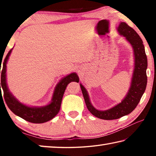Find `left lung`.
I'll use <instances>...</instances> for the list:
<instances>
[{"mask_svg": "<svg viewBox=\"0 0 156 156\" xmlns=\"http://www.w3.org/2000/svg\"><path fill=\"white\" fill-rule=\"evenodd\" d=\"M117 30L120 35L125 37L126 41L130 43L133 51L134 69L130 87L126 96L121 102L111 109L100 111L92 105L87 91L83 84L80 83L82 93L88 110L96 117L107 120L118 119L133 112L144 93L147 83V58L142 39L136 31L129 27L126 23H120Z\"/></svg>", "mask_w": 156, "mask_h": 156, "instance_id": "left-lung-1", "label": "left lung"}]
</instances>
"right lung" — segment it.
Instances as JSON below:
<instances>
[{
	"label": "right lung",
	"instance_id": "1",
	"mask_svg": "<svg viewBox=\"0 0 156 156\" xmlns=\"http://www.w3.org/2000/svg\"><path fill=\"white\" fill-rule=\"evenodd\" d=\"M13 48L7 54L6 57L2 62V70L0 68V73L1 72V79L0 83L1 95V89L3 90L5 102L12 112L23 119L32 123H44L51 120L58 113L62 99L67 84L71 82H79V78L76 73H72L63 77L59 83L56 84L53 94L51 101L48 105L42 107H30L20 102L14 96L7 87V63L8 61L10 54ZM2 61V60H1ZM1 61V63L2 62ZM1 67V64L0 65ZM2 85L1 86L0 84ZM2 89H0V87Z\"/></svg>",
	"mask_w": 156,
	"mask_h": 156
}]
</instances>
